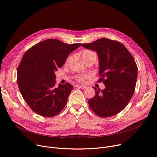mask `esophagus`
Segmentation results:
<instances>
[{
  "instance_id": "1",
  "label": "esophagus",
  "mask_w": 157,
  "mask_h": 157,
  "mask_svg": "<svg viewBox=\"0 0 157 157\" xmlns=\"http://www.w3.org/2000/svg\"><path fill=\"white\" fill-rule=\"evenodd\" d=\"M75 87H76V88H80V89H85V88H86V86L82 85H75Z\"/></svg>"
}]
</instances>
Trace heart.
Returning <instances> with one entry per match:
<instances>
[{"label": "heart", "instance_id": "heart-1", "mask_svg": "<svg viewBox=\"0 0 157 157\" xmlns=\"http://www.w3.org/2000/svg\"><path fill=\"white\" fill-rule=\"evenodd\" d=\"M80 54H81V57L83 61L85 60L90 59H94L95 60H97V54L95 53L94 52L90 50H83L81 52ZM71 57H68L66 60V63H68L70 61V60H71ZM86 77H87V75H79L78 77V80L80 81H82Z\"/></svg>", "mask_w": 157, "mask_h": 157}]
</instances>
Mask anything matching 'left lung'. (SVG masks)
I'll list each match as a JSON object with an SVG mask.
<instances>
[{
  "instance_id": "left-lung-1",
  "label": "left lung",
  "mask_w": 157,
  "mask_h": 157,
  "mask_svg": "<svg viewBox=\"0 0 157 157\" xmlns=\"http://www.w3.org/2000/svg\"><path fill=\"white\" fill-rule=\"evenodd\" d=\"M83 47L97 52L99 59L98 82L105 89L94 87L95 97L89 100L91 109L100 117L113 116L124 110L131 100L135 89L138 68L127 48L121 43L107 38Z\"/></svg>"
}]
</instances>
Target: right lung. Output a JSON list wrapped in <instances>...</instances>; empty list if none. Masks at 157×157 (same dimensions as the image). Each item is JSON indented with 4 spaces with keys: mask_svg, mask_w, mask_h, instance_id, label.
Listing matches in <instances>:
<instances>
[{
    "mask_svg": "<svg viewBox=\"0 0 157 157\" xmlns=\"http://www.w3.org/2000/svg\"><path fill=\"white\" fill-rule=\"evenodd\" d=\"M81 45L47 39L26 51L17 68V83L24 100L35 113L52 117L65 107L73 86L67 83L57 86L55 72Z\"/></svg>",
    "mask_w": 157,
    "mask_h": 157,
    "instance_id": "add662e5",
    "label": "right lung"
}]
</instances>
